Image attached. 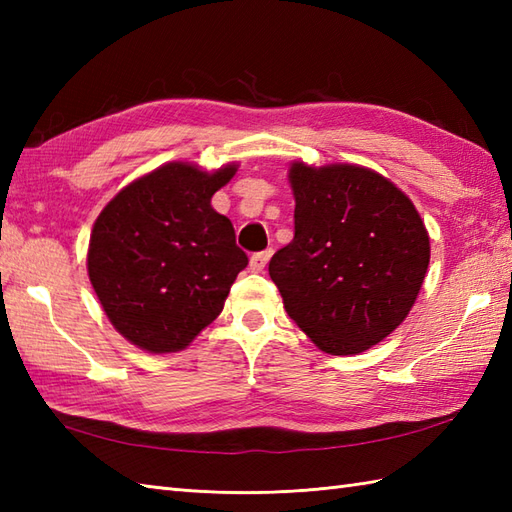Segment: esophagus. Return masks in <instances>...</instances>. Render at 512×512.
Masks as SVG:
<instances>
[{"instance_id": "obj_1", "label": "esophagus", "mask_w": 512, "mask_h": 512, "mask_svg": "<svg viewBox=\"0 0 512 512\" xmlns=\"http://www.w3.org/2000/svg\"><path fill=\"white\" fill-rule=\"evenodd\" d=\"M270 257H273V250L270 248L262 250V253H255L253 257H250V270H253V273H262Z\"/></svg>"}]
</instances>
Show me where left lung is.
<instances>
[{"label":"left lung","mask_w":512,"mask_h":512,"mask_svg":"<svg viewBox=\"0 0 512 512\" xmlns=\"http://www.w3.org/2000/svg\"><path fill=\"white\" fill-rule=\"evenodd\" d=\"M295 237L268 264L288 317L347 356L405 321L427 275L429 233L394 182L358 165L292 162Z\"/></svg>","instance_id":"8db88e82"}]
</instances>
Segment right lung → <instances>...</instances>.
Wrapping results in <instances>:
<instances>
[{"label": "right lung", "mask_w": 512, "mask_h": 512, "mask_svg": "<svg viewBox=\"0 0 512 512\" xmlns=\"http://www.w3.org/2000/svg\"><path fill=\"white\" fill-rule=\"evenodd\" d=\"M237 165L167 162L127 184L96 217L88 275L107 319L151 354L180 352L222 312L248 257L211 198Z\"/></svg>", "instance_id": "1"}]
</instances>
